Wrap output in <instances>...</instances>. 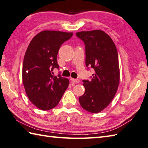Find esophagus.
Segmentation results:
<instances>
[{
	"instance_id": "1",
	"label": "esophagus",
	"mask_w": 148,
	"mask_h": 148,
	"mask_svg": "<svg viewBox=\"0 0 148 148\" xmlns=\"http://www.w3.org/2000/svg\"><path fill=\"white\" fill-rule=\"evenodd\" d=\"M70 80L72 82H74V83H79L80 80L79 79H73V78H70Z\"/></svg>"
}]
</instances>
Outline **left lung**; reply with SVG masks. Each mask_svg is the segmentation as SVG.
<instances>
[{"instance_id":"obj_1","label":"left lung","mask_w":148,"mask_h":148,"mask_svg":"<svg viewBox=\"0 0 148 148\" xmlns=\"http://www.w3.org/2000/svg\"><path fill=\"white\" fill-rule=\"evenodd\" d=\"M76 35L85 44L86 66L95 71L90 81L83 80L85 92L79 100L85 110L97 113L110 104L118 90V52L113 40L102 30L80 32Z\"/></svg>"}]
</instances>
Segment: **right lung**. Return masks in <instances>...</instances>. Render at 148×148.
<instances>
[{
    "label": "right lung",
    "instance_id": "1",
    "mask_svg": "<svg viewBox=\"0 0 148 148\" xmlns=\"http://www.w3.org/2000/svg\"><path fill=\"white\" fill-rule=\"evenodd\" d=\"M73 33L42 31L30 42L22 66V82L27 97L41 110H49L58 104L69 85V80L53 69L58 68L57 57L60 46Z\"/></svg>",
    "mask_w": 148,
    "mask_h": 148
}]
</instances>
